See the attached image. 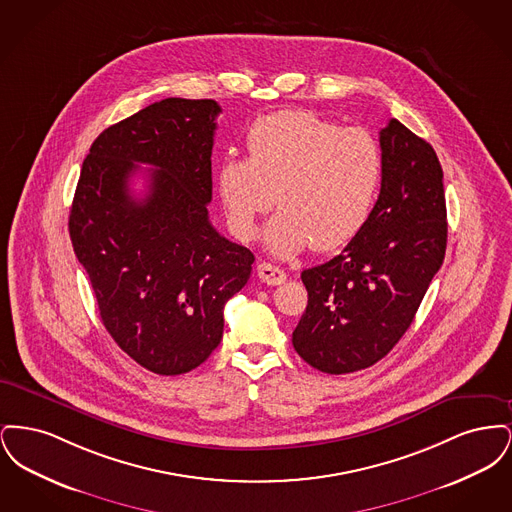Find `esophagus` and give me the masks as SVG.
<instances>
[{"label": "esophagus", "mask_w": 512, "mask_h": 512, "mask_svg": "<svg viewBox=\"0 0 512 512\" xmlns=\"http://www.w3.org/2000/svg\"><path fill=\"white\" fill-rule=\"evenodd\" d=\"M257 274H259V278H261L265 284H268V286H280V284L286 282V272L280 267H274V265H270V263H265V261L259 263Z\"/></svg>", "instance_id": "obj_1"}]
</instances>
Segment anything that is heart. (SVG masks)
Segmentation results:
<instances>
[{"instance_id": "1", "label": "heart", "mask_w": 512, "mask_h": 512, "mask_svg": "<svg viewBox=\"0 0 512 512\" xmlns=\"http://www.w3.org/2000/svg\"><path fill=\"white\" fill-rule=\"evenodd\" d=\"M247 159L226 157L217 186L228 220L245 240L278 201L265 232L268 249L290 257L351 242L366 224L380 192L384 155L365 128H343L313 111H278L253 122Z\"/></svg>"}]
</instances>
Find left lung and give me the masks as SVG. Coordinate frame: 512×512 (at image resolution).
<instances>
[{"label":"left lung","instance_id":"8db88e82","mask_svg":"<svg viewBox=\"0 0 512 512\" xmlns=\"http://www.w3.org/2000/svg\"><path fill=\"white\" fill-rule=\"evenodd\" d=\"M384 176L363 230L301 280L299 357L326 374L378 363L411 326L447 247L443 171L434 147L391 119L380 130Z\"/></svg>","mask_w":512,"mask_h":512}]
</instances>
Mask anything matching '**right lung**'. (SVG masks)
<instances>
[{
    "mask_svg": "<svg viewBox=\"0 0 512 512\" xmlns=\"http://www.w3.org/2000/svg\"><path fill=\"white\" fill-rule=\"evenodd\" d=\"M215 99L167 98L103 130L82 163L69 232L103 326L138 365L194 370L222 340L224 305L253 253L209 220ZM149 164L148 192L129 178Z\"/></svg>",
    "mask_w": 512,
    "mask_h": 512,
    "instance_id": "1",
    "label": "right lung"
}]
</instances>
